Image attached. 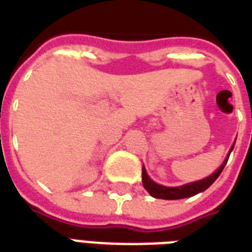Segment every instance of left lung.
<instances>
[{
    "mask_svg": "<svg viewBox=\"0 0 252 252\" xmlns=\"http://www.w3.org/2000/svg\"><path fill=\"white\" fill-rule=\"evenodd\" d=\"M234 145L231 146L230 152H229V156H230L231 150H233ZM229 156L226 157V159L223 161V163L221 165V167L217 170L216 172H213L212 175H209L205 179H201L199 182H193V183L184 184V186H180V187H165V186H161V184H157L156 182L150 179L148 174H146L145 168L142 167V184L150 195L156 197V199H165V200H178V199H184V197H191V196L199 193V192L205 191L208 187H211L213 182H215L217 178L220 176L221 171L223 170L225 165H226L227 159H229Z\"/></svg>",
    "mask_w": 252,
    "mask_h": 252,
    "instance_id": "left-lung-1",
    "label": "left lung"
}]
</instances>
